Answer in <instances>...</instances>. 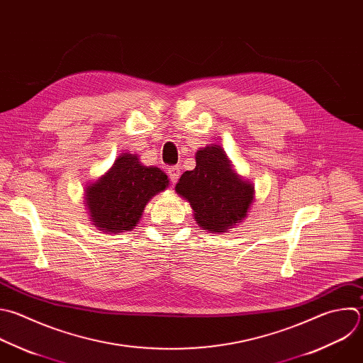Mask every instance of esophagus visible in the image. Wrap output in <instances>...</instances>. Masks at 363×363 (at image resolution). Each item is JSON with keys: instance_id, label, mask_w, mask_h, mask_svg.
I'll return each instance as SVG.
<instances>
[{"instance_id": "esophagus-1", "label": "esophagus", "mask_w": 363, "mask_h": 363, "mask_svg": "<svg viewBox=\"0 0 363 363\" xmlns=\"http://www.w3.org/2000/svg\"><path fill=\"white\" fill-rule=\"evenodd\" d=\"M179 174H181V168H179V167H171V168L168 169V175H169V179H171L172 184H175V182L178 181Z\"/></svg>"}]
</instances>
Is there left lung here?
Masks as SVG:
<instances>
[{"instance_id":"8db88e82","label":"left lung","mask_w":363,"mask_h":363,"mask_svg":"<svg viewBox=\"0 0 363 363\" xmlns=\"http://www.w3.org/2000/svg\"><path fill=\"white\" fill-rule=\"evenodd\" d=\"M195 161V169L181 175L175 191L189 202L196 223L222 233L242 222L255 199L254 184L236 174L218 144L199 148Z\"/></svg>"}]
</instances>
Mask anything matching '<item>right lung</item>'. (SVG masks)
Masks as SVG:
<instances>
[{
  "instance_id": "obj_1",
  "label": "right lung",
  "mask_w": 363,
  "mask_h": 363,
  "mask_svg": "<svg viewBox=\"0 0 363 363\" xmlns=\"http://www.w3.org/2000/svg\"><path fill=\"white\" fill-rule=\"evenodd\" d=\"M168 185L169 179L160 168L141 164L137 154H121L104 175L85 186L89 220L105 233L130 232L147 203Z\"/></svg>"
}]
</instances>
